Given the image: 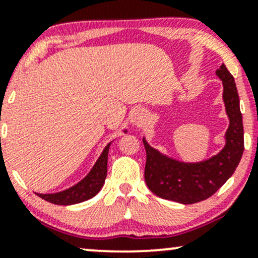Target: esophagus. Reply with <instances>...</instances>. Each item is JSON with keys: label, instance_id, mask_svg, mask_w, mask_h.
Masks as SVG:
<instances>
[{"label": "esophagus", "instance_id": "obj_1", "mask_svg": "<svg viewBox=\"0 0 258 258\" xmlns=\"http://www.w3.org/2000/svg\"><path fill=\"white\" fill-rule=\"evenodd\" d=\"M145 118H146V114H145V112H144L143 109L135 110V112L133 113V115H132L133 125H135V126L143 125L144 121H145Z\"/></svg>", "mask_w": 258, "mask_h": 258}]
</instances>
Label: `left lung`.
I'll list each match as a JSON object with an SVG mask.
<instances>
[{
	"instance_id": "left-lung-1",
	"label": "left lung",
	"mask_w": 258,
	"mask_h": 258,
	"mask_svg": "<svg viewBox=\"0 0 258 258\" xmlns=\"http://www.w3.org/2000/svg\"><path fill=\"white\" fill-rule=\"evenodd\" d=\"M223 81V99L230 124L225 146L209 160L196 163L177 161L155 150L143 139L146 150L145 182L156 196L182 204H193L214 195L235 172L243 152V125L236 85L226 66L217 70Z\"/></svg>"
}]
</instances>
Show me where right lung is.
<instances>
[{
	"label": "right lung",
	"mask_w": 258,
	"mask_h": 258,
	"mask_svg": "<svg viewBox=\"0 0 258 258\" xmlns=\"http://www.w3.org/2000/svg\"><path fill=\"white\" fill-rule=\"evenodd\" d=\"M109 146L110 143L104 148L103 152L101 154L99 159L97 160L92 170L81 182L59 193H52V195L37 193V195L40 198H43L44 201L50 202L52 204H57V206H71V204L81 203V202H85L95 197L101 190V188L103 187L104 181H106Z\"/></svg>",
	"instance_id": "1"
}]
</instances>
